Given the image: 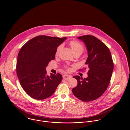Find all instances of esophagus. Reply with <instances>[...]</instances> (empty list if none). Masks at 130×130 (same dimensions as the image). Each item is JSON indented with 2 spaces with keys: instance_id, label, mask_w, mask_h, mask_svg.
<instances>
[{
  "instance_id": "1",
  "label": "esophagus",
  "mask_w": 130,
  "mask_h": 130,
  "mask_svg": "<svg viewBox=\"0 0 130 130\" xmlns=\"http://www.w3.org/2000/svg\"><path fill=\"white\" fill-rule=\"evenodd\" d=\"M63 78L65 80H68L69 79L71 78V76H69V75H64L63 76Z\"/></svg>"
}]
</instances>
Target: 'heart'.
Returning <instances> with one entry per match:
<instances>
[{"mask_svg": "<svg viewBox=\"0 0 130 130\" xmlns=\"http://www.w3.org/2000/svg\"><path fill=\"white\" fill-rule=\"evenodd\" d=\"M69 44L74 54H75L76 53H80V54H81L83 51L84 47L83 45L79 42L75 40H72L69 42ZM62 47V45H60L57 47L56 49V51H55V54L57 55L58 54Z\"/></svg>", "mask_w": 130, "mask_h": 130, "instance_id": "obj_1", "label": "heart"}]
</instances>
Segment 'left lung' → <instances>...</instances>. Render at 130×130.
I'll use <instances>...</instances> for the list:
<instances>
[{
	"label": "left lung",
	"mask_w": 130,
	"mask_h": 130,
	"mask_svg": "<svg viewBox=\"0 0 130 130\" xmlns=\"http://www.w3.org/2000/svg\"><path fill=\"white\" fill-rule=\"evenodd\" d=\"M78 39L87 47L88 55L86 67L83 69H88V77L83 79L79 76H73L78 84L72 91L79 99L89 102L99 98L106 90L112 77L114 63L108 48L95 36L86 35Z\"/></svg>",
	"instance_id": "obj_1"
}]
</instances>
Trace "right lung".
Returning a JSON list of instances; mask_svg holds the SVG:
<instances>
[{
  "label": "right lung",
  "mask_w": 130,
  "mask_h": 130,
  "mask_svg": "<svg viewBox=\"0 0 130 130\" xmlns=\"http://www.w3.org/2000/svg\"><path fill=\"white\" fill-rule=\"evenodd\" d=\"M66 38L39 35L28 41L18 54L16 73L20 84L26 93L36 100L52 96L62 80L61 74L51 73L46 67L54 60L57 47Z\"/></svg>",
  "instance_id": "add662e5"
}]
</instances>
